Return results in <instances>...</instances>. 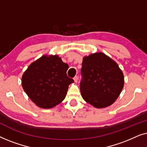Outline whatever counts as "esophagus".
<instances>
[{"label": "esophagus", "mask_w": 147, "mask_h": 147, "mask_svg": "<svg viewBox=\"0 0 147 147\" xmlns=\"http://www.w3.org/2000/svg\"><path fill=\"white\" fill-rule=\"evenodd\" d=\"M74 82H78V77L77 76H76L74 78Z\"/></svg>", "instance_id": "34e87169"}]
</instances>
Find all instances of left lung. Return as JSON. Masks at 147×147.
Segmentation results:
<instances>
[{"label":"left lung","mask_w":147,"mask_h":147,"mask_svg":"<svg viewBox=\"0 0 147 147\" xmlns=\"http://www.w3.org/2000/svg\"><path fill=\"white\" fill-rule=\"evenodd\" d=\"M80 92L86 102L98 108L115 102L124 87V75L118 64L103 53L83 58Z\"/></svg>","instance_id":"left-lung-1"}]
</instances>
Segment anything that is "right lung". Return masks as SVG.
Returning a JSON list of instances; mask_svg holds the SVG:
<instances>
[{"mask_svg":"<svg viewBox=\"0 0 147 147\" xmlns=\"http://www.w3.org/2000/svg\"><path fill=\"white\" fill-rule=\"evenodd\" d=\"M69 65L58 55H43L32 63L22 76V86L30 99L42 108L63 101L68 86L74 82L67 76Z\"/></svg>","mask_w":147,"mask_h":147,"instance_id":"1","label":"right lung"}]
</instances>
